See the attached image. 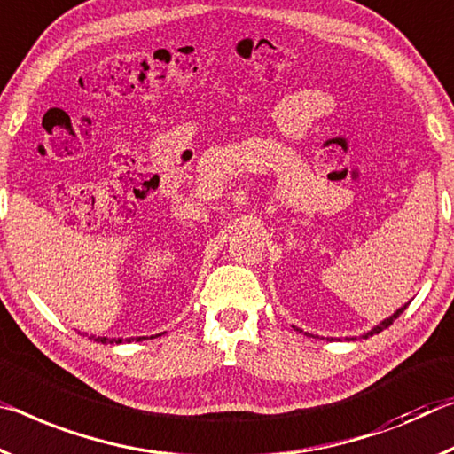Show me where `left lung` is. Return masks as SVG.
<instances>
[{"label": "left lung", "mask_w": 454, "mask_h": 454, "mask_svg": "<svg viewBox=\"0 0 454 454\" xmlns=\"http://www.w3.org/2000/svg\"><path fill=\"white\" fill-rule=\"evenodd\" d=\"M404 309H406V306H404V308H400V309L396 311V314H395V316H390L388 319H384V322H382L380 325H376V328H374V330H370V332H368V333H366V336H364V338H370V336H374V333H380V332H382L384 328H388V325H390L392 322H395V319H396V317H398L400 314H403V311H404Z\"/></svg>", "instance_id": "obj_1"}]
</instances>
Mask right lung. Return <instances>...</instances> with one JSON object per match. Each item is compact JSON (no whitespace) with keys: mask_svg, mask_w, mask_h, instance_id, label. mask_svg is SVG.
I'll return each mask as SVG.
<instances>
[{"mask_svg":"<svg viewBox=\"0 0 454 454\" xmlns=\"http://www.w3.org/2000/svg\"><path fill=\"white\" fill-rule=\"evenodd\" d=\"M96 341H102V344H106V341H108V344H122V338H118V340H108V338H94ZM140 338H137V341H138Z\"/></svg>","mask_w":454,"mask_h":454,"instance_id":"add662e5","label":"right lung"}]
</instances>
